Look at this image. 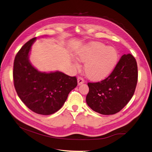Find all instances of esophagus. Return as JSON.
<instances>
[{
  "label": "esophagus",
  "mask_w": 152,
  "mask_h": 152,
  "mask_svg": "<svg viewBox=\"0 0 152 152\" xmlns=\"http://www.w3.org/2000/svg\"><path fill=\"white\" fill-rule=\"evenodd\" d=\"M84 83V80H83L82 77H78V85H81L82 83Z\"/></svg>",
  "instance_id": "34e87169"
}]
</instances>
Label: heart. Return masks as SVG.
Masks as SVG:
<instances>
[{
  "instance_id": "1",
  "label": "heart",
  "mask_w": 152,
  "mask_h": 152,
  "mask_svg": "<svg viewBox=\"0 0 152 152\" xmlns=\"http://www.w3.org/2000/svg\"><path fill=\"white\" fill-rule=\"evenodd\" d=\"M78 59L86 63L85 74L88 78L99 81L106 78L114 69L119 56L114 48L101 42H92L83 47L78 53ZM76 66L79 64L75 62Z\"/></svg>"
}]
</instances>
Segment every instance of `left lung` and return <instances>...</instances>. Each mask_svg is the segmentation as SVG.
<instances>
[{
  "mask_svg": "<svg viewBox=\"0 0 152 152\" xmlns=\"http://www.w3.org/2000/svg\"><path fill=\"white\" fill-rule=\"evenodd\" d=\"M137 81L136 59L130 53L125 54L106 79L88 83L89 91L86 96L87 104L101 114H115L129 102Z\"/></svg>",
  "mask_w": 152,
  "mask_h": 152,
  "instance_id": "1",
  "label": "left lung"
}]
</instances>
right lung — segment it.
Returning <instances> with one entry per match:
<instances>
[{
  "instance_id": "1",
  "label": "right lung",
  "mask_w": 152,
  "mask_h": 152,
  "mask_svg": "<svg viewBox=\"0 0 152 152\" xmlns=\"http://www.w3.org/2000/svg\"><path fill=\"white\" fill-rule=\"evenodd\" d=\"M37 37L22 46L16 54L13 70L15 91L22 102L32 111L50 115L62 107L69 93L78 85L76 76L59 71L41 72L28 59L31 46Z\"/></svg>"
}]
</instances>
